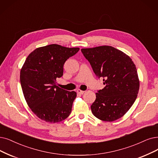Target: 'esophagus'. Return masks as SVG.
<instances>
[{"instance_id": "34e87169", "label": "esophagus", "mask_w": 158, "mask_h": 158, "mask_svg": "<svg viewBox=\"0 0 158 158\" xmlns=\"http://www.w3.org/2000/svg\"><path fill=\"white\" fill-rule=\"evenodd\" d=\"M77 92L78 94H83L85 91H81V90H80V89H78V90L77 91Z\"/></svg>"}]
</instances>
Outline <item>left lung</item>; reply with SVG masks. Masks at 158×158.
<instances>
[{"label": "left lung", "mask_w": 158, "mask_h": 158, "mask_svg": "<svg viewBox=\"0 0 158 158\" xmlns=\"http://www.w3.org/2000/svg\"><path fill=\"white\" fill-rule=\"evenodd\" d=\"M98 78L105 87L96 93L91 106L93 114L103 121L121 118L134 103L139 89L135 65L128 55L111 46L82 48Z\"/></svg>", "instance_id": "8db88e82"}]
</instances>
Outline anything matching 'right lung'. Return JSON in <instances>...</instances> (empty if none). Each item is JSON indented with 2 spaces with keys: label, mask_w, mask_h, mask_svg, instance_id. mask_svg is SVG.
I'll return each mask as SVG.
<instances>
[{
  "label": "right lung",
  "mask_w": 158,
  "mask_h": 158,
  "mask_svg": "<svg viewBox=\"0 0 158 158\" xmlns=\"http://www.w3.org/2000/svg\"><path fill=\"white\" fill-rule=\"evenodd\" d=\"M79 50L52 44L37 48L25 60L20 72L22 90L29 108L41 120L55 123L70 115L77 93L61 89L56 78L63 76L66 60Z\"/></svg>",
  "instance_id": "1"
}]
</instances>
